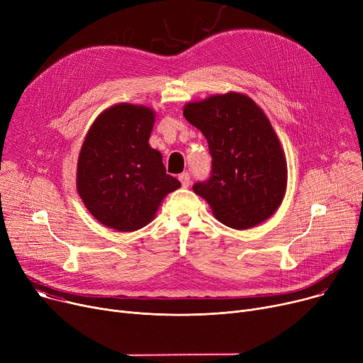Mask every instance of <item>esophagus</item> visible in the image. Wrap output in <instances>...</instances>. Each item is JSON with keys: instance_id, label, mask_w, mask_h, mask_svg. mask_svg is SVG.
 Here are the masks:
<instances>
[{"instance_id": "34e87169", "label": "esophagus", "mask_w": 363, "mask_h": 363, "mask_svg": "<svg viewBox=\"0 0 363 363\" xmlns=\"http://www.w3.org/2000/svg\"><path fill=\"white\" fill-rule=\"evenodd\" d=\"M179 181H181V185L184 188H186L189 185V182H191V181H189V174H188V172H184V174L179 175Z\"/></svg>"}]
</instances>
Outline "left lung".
Wrapping results in <instances>:
<instances>
[{"mask_svg": "<svg viewBox=\"0 0 363 363\" xmlns=\"http://www.w3.org/2000/svg\"><path fill=\"white\" fill-rule=\"evenodd\" d=\"M208 144L212 169L193 185L213 215L234 230L268 219L287 186V163L271 122L247 95L228 92L184 107Z\"/></svg>", "mask_w": 363, "mask_h": 363, "instance_id": "1", "label": "left lung"}]
</instances>
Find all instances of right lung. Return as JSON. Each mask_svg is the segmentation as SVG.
<instances>
[{"label":"right lung","mask_w":363,"mask_h":363,"mask_svg":"<svg viewBox=\"0 0 363 363\" xmlns=\"http://www.w3.org/2000/svg\"><path fill=\"white\" fill-rule=\"evenodd\" d=\"M152 110L118 104L88 130L78 160V193L91 215L118 231H137L155 218L163 197L181 186L148 145Z\"/></svg>","instance_id":"right-lung-1"}]
</instances>
